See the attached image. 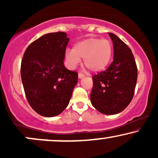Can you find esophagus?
<instances>
[{
	"label": "esophagus",
	"mask_w": 158,
	"mask_h": 158,
	"mask_svg": "<svg viewBox=\"0 0 158 158\" xmlns=\"http://www.w3.org/2000/svg\"><path fill=\"white\" fill-rule=\"evenodd\" d=\"M84 77H85L84 74H82V73H79V74H78V77H79V79H81V78Z\"/></svg>",
	"instance_id": "1"
}]
</instances>
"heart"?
Masks as SVG:
<instances>
[{"label":"heart","instance_id":"1","mask_svg":"<svg viewBox=\"0 0 158 158\" xmlns=\"http://www.w3.org/2000/svg\"><path fill=\"white\" fill-rule=\"evenodd\" d=\"M112 53L113 47L109 40L88 38L76 43L72 50H67L65 57L70 68L76 67L81 59H84L85 66L97 73L107 68Z\"/></svg>","mask_w":158,"mask_h":158}]
</instances>
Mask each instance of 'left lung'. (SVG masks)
Listing matches in <instances>:
<instances>
[{"instance_id":"1","label":"left lung","mask_w":158,"mask_h":158,"mask_svg":"<svg viewBox=\"0 0 158 158\" xmlns=\"http://www.w3.org/2000/svg\"><path fill=\"white\" fill-rule=\"evenodd\" d=\"M113 41L114 60L108 68L94 75L90 102L100 113L113 115L123 111L134 97L137 68L131 49L117 35Z\"/></svg>"}]
</instances>
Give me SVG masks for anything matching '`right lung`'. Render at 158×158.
<instances>
[{"label":"right lung","mask_w":158,"mask_h":158,"mask_svg":"<svg viewBox=\"0 0 158 158\" xmlns=\"http://www.w3.org/2000/svg\"><path fill=\"white\" fill-rule=\"evenodd\" d=\"M69 38L64 32L48 33L25 50L21 76L25 95L32 108L41 116L52 117L67 108L78 73L64 67Z\"/></svg>","instance_id":"right-lung-1"}]
</instances>
